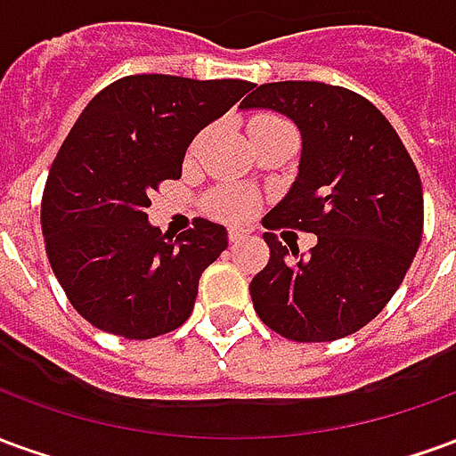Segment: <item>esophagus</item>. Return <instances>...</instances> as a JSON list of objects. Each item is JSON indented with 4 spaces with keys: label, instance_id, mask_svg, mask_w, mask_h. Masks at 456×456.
Segmentation results:
<instances>
[{
    "label": "esophagus",
    "instance_id": "1",
    "mask_svg": "<svg viewBox=\"0 0 456 456\" xmlns=\"http://www.w3.org/2000/svg\"><path fill=\"white\" fill-rule=\"evenodd\" d=\"M247 239L244 232H239V229H229V244H241Z\"/></svg>",
    "mask_w": 456,
    "mask_h": 456
}]
</instances>
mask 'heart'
Instances as JSON below:
<instances>
[{
	"label": "heart",
	"mask_w": 456,
	"mask_h": 456,
	"mask_svg": "<svg viewBox=\"0 0 456 456\" xmlns=\"http://www.w3.org/2000/svg\"><path fill=\"white\" fill-rule=\"evenodd\" d=\"M273 119H278V117H256L251 126H258V124H266V121ZM205 208H208L212 217L222 219V222H244L256 212V198L247 190H217V192L209 195Z\"/></svg>",
	"instance_id": "1"
}]
</instances>
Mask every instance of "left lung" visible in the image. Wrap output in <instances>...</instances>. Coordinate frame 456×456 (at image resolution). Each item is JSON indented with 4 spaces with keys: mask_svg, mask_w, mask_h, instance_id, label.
<instances>
[{
    "mask_svg": "<svg viewBox=\"0 0 456 456\" xmlns=\"http://www.w3.org/2000/svg\"><path fill=\"white\" fill-rule=\"evenodd\" d=\"M241 110H273L303 136L297 178L264 217L271 258L248 293L261 322L293 342L354 335L381 313L422 239V183L391 121L346 87L266 83ZM313 231L307 257L273 228Z\"/></svg>",
    "mask_w": 456,
    "mask_h": 456,
    "instance_id": "obj_1",
    "label": "left lung"
}]
</instances>
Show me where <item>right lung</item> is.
I'll use <instances>...</instances> for the list:
<instances>
[{
    "instance_id": "right-lung-1",
    "label": "right lung",
    "mask_w": 456,
    "mask_h": 456,
    "mask_svg": "<svg viewBox=\"0 0 456 456\" xmlns=\"http://www.w3.org/2000/svg\"><path fill=\"white\" fill-rule=\"evenodd\" d=\"M247 80L126 75L93 97L55 156L41 229L58 283L97 330L151 339L192 313L227 229L198 217L168 237L151 227V190L178 180L185 151L251 90Z\"/></svg>"
}]
</instances>
